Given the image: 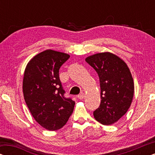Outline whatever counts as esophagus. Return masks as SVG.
<instances>
[{
  "label": "esophagus",
  "mask_w": 155,
  "mask_h": 155,
  "mask_svg": "<svg viewBox=\"0 0 155 155\" xmlns=\"http://www.w3.org/2000/svg\"><path fill=\"white\" fill-rule=\"evenodd\" d=\"M78 98L79 99H82L83 98H84V93L82 92V93H80V94H78Z\"/></svg>",
  "instance_id": "34e87169"
}]
</instances>
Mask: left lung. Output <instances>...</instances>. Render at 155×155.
Returning <instances> with one entry per match:
<instances>
[{
	"instance_id": "8db88e82",
	"label": "left lung",
	"mask_w": 155,
	"mask_h": 155,
	"mask_svg": "<svg viewBox=\"0 0 155 155\" xmlns=\"http://www.w3.org/2000/svg\"><path fill=\"white\" fill-rule=\"evenodd\" d=\"M98 74L101 89V104L94 111L97 121L105 126L118 121L132 103L134 82L125 61L110 52L98 53L87 57Z\"/></svg>"
}]
</instances>
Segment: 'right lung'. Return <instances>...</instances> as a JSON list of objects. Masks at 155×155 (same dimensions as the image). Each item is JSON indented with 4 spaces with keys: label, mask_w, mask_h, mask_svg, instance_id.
Masks as SVG:
<instances>
[{
    "label": "right lung",
    "mask_w": 155,
    "mask_h": 155,
    "mask_svg": "<svg viewBox=\"0 0 155 155\" xmlns=\"http://www.w3.org/2000/svg\"><path fill=\"white\" fill-rule=\"evenodd\" d=\"M70 55L51 49L44 51L27 63L22 91L27 107L40 126L57 130L73 114L75 101L64 97L59 69Z\"/></svg>",
    "instance_id": "right-lung-1"
}]
</instances>
